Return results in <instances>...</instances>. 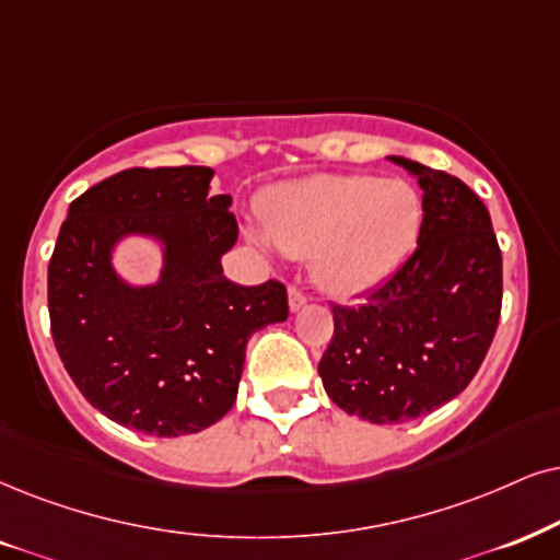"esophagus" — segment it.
<instances>
[{"mask_svg":"<svg viewBox=\"0 0 560 560\" xmlns=\"http://www.w3.org/2000/svg\"><path fill=\"white\" fill-rule=\"evenodd\" d=\"M304 304H307V294L302 292L300 287H289V307H292V313H296V310H302Z\"/></svg>","mask_w":560,"mask_h":560,"instance_id":"1","label":"esophagus"}]
</instances>
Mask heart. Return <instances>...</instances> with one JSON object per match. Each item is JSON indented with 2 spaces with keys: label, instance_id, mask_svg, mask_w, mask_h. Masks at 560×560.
Segmentation results:
<instances>
[{
  "label": "heart",
  "instance_id": "obj_1",
  "mask_svg": "<svg viewBox=\"0 0 560 560\" xmlns=\"http://www.w3.org/2000/svg\"><path fill=\"white\" fill-rule=\"evenodd\" d=\"M421 196L402 180L315 175L266 196L268 237L294 258L315 256V276L336 294L374 289L402 264L421 230Z\"/></svg>",
  "mask_w": 560,
  "mask_h": 560
}]
</instances>
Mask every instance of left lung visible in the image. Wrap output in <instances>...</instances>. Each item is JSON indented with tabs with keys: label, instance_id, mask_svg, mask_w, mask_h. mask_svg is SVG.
I'll return each mask as SVG.
<instances>
[{
	"label": "left lung",
	"instance_id": "1",
	"mask_svg": "<svg viewBox=\"0 0 560 560\" xmlns=\"http://www.w3.org/2000/svg\"><path fill=\"white\" fill-rule=\"evenodd\" d=\"M390 160L419 175V245L362 304H330L332 338L317 366L330 400L372 423L419 419L470 385L504 289L483 201L455 175Z\"/></svg>",
	"mask_w": 560,
	"mask_h": 560
}]
</instances>
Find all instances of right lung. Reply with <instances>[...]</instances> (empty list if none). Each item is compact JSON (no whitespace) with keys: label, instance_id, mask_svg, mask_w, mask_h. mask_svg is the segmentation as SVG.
<instances>
[{"label":"right lung","instance_id":"right-lung-1","mask_svg":"<svg viewBox=\"0 0 560 560\" xmlns=\"http://www.w3.org/2000/svg\"><path fill=\"white\" fill-rule=\"evenodd\" d=\"M211 167H131L69 203L51 264L48 315L63 370L110 421L183 436L222 419L237 398L245 346L287 320V287H240L222 273L235 245L230 196H209ZM166 243L160 285L126 288L109 268L124 234Z\"/></svg>","mask_w":560,"mask_h":560}]
</instances>
